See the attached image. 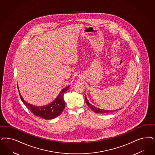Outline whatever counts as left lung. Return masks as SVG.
<instances>
[{
	"mask_svg": "<svg viewBox=\"0 0 155 155\" xmlns=\"http://www.w3.org/2000/svg\"><path fill=\"white\" fill-rule=\"evenodd\" d=\"M85 99L86 103L88 105V107H89L92 110H93L94 112L97 113H102H102L112 112H114L116 110H104V109H100V108H97V107L92 105L91 104L89 103V102L88 101V100L87 99V97L86 96L85 97Z\"/></svg>",
	"mask_w": 155,
	"mask_h": 155,
	"instance_id": "1",
	"label": "left lung"
}]
</instances>
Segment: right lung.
I'll use <instances>...</instances> for the list:
<instances>
[{
  "label": "right lung",
  "instance_id": "right-lung-1",
  "mask_svg": "<svg viewBox=\"0 0 155 155\" xmlns=\"http://www.w3.org/2000/svg\"><path fill=\"white\" fill-rule=\"evenodd\" d=\"M69 85L68 86L66 87L63 89L59 93L57 97L52 102L42 107H37L27 103L21 97L19 91V93L21 101L23 102V104L34 115L38 117L43 118L45 120H51L59 116L64 110L65 107L64 94L69 89ZM18 89L19 90L18 87Z\"/></svg>",
  "mask_w": 155,
  "mask_h": 155
}]
</instances>
